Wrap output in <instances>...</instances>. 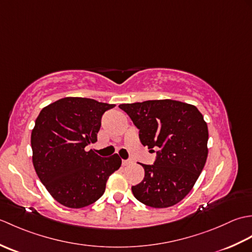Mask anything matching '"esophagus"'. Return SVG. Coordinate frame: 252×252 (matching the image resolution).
Here are the masks:
<instances>
[{
    "instance_id": "34e87169",
    "label": "esophagus",
    "mask_w": 252,
    "mask_h": 252,
    "mask_svg": "<svg viewBox=\"0 0 252 252\" xmlns=\"http://www.w3.org/2000/svg\"><path fill=\"white\" fill-rule=\"evenodd\" d=\"M132 161L131 160H122V165H127V164H130Z\"/></svg>"
}]
</instances>
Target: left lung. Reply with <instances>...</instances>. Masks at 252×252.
I'll use <instances>...</instances> for the list:
<instances>
[{"label": "left lung", "instance_id": "obj_1", "mask_svg": "<svg viewBox=\"0 0 252 252\" xmlns=\"http://www.w3.org/2000/svg\"><path fill=\"white\" fill-rule=\"evenodd\" d=\"M140 130L141 143L158 149L154 164H142L145 176L132 186L138 201L168 208L189 194L208 156V126L195 106L172 99L121 104Z\"/></svg>", "mask_w": 252, "mask_h": 252}]
</instances>
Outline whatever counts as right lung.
Here are the masks:
<instances>
[{
    "label": "right lung",
    "mask_w": 252,
    "mask_h": 252,
    "mask_svg": "<svg viewBox=\"0 0 252 252\" xmlns=\"http://www.w3.org/2000/svg\"><path fill=\"white\" fill-rule=\"evenodd\" d=\"M114 104L65 97L44 107L31 133L32 162L46 189L63 206L79 209L103 196L110 174L120 168L117 154L85 151L97 141L104 112Z\"/></svg>",
    "instance_id": "add662e5"
}]
</instances>
